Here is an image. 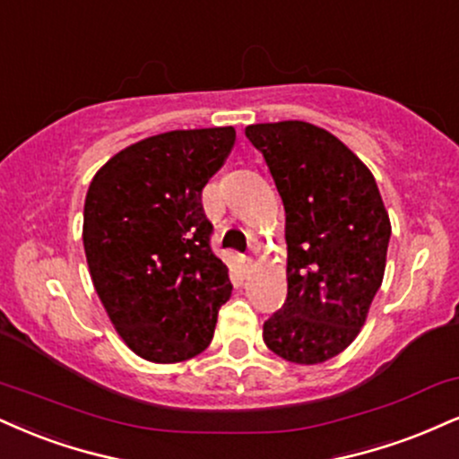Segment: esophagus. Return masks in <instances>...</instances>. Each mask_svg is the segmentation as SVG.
<instances>
[{"instance_id":"obj_1","label":"esophagus","mask_w":459,"mask_h":459,"mask_svg":"<svg viewBox=\"0 0 459 459\" xmlns=\"http://www.w3.org/2000/svg\"><path fill=\"white\" fill-rule=\"evenodd\" d=\"M237 263H239V269L244 273H247L252 269V258L250 256H239V258H237Z\"/></svg>"}]
</instances>
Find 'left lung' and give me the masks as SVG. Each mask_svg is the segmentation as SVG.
<instances>
[{
    "label": "left lung",
    "instance_id": "obj_1",
    "mask_svg": "<svg viewBox=\"0 0 459 459\" xmlns=\"http://www.w3.org/2000/svg\"><path fill=\"white\" fill-rule=\"evenodd\" d=\"M286 212L284 306L263 340L290 363L314 366L357 338L383 284L391 237L377 179L349 147L307 121L254 124Z\"/></svg>",
    "mask_w": 459,
    "mask_h": 459
}]
</instances>
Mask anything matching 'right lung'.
Here are the masks:
<instances>
[{"instance_id": "right-lung-1", "label": "right lung", "mask_w": 459, "mask_h": 459, "mask_svg": "<svg viewBox=\"0 0 459 459\" xmlns=\"http://www.w3.org/2000/svg\"><path fill=\"white\" fill-rule=\"evenodd\" d=\"M233 145L230 126L149 136L115 153L87 190L82 246L93 289L121 340L147 361L205 351L233 290L201 203Z\"/></svg>"}]
</instances>
